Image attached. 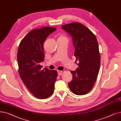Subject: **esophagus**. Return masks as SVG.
<instances>
[{
	"mask_svg": "<svg viewBox=\"0 0 121 121\" xmlns=\"http://www.w3.org/2000/svg\"><path fill=\"white\" fill-rule=\"evenodd\" d=\"M57 73H58V75H61V73H63V71H60V70H57Z\"/></svg>",
	"mask_w": 121,
	"mask_h": 121,
	"instance_id": "esophagus-1",
	"label": "esophagus"
}]
</instances>
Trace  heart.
Listing matches in <instances>:
<instances>
[{
	"instance_id": "b5f03b06",
	"label": "heart",
	"mask_w": 121,
	"mask_h": 121,
	"mask_svg": "<svg viewBox=\"0 0 121 121\" xmlns=\"http://www.w3.org/2000/svg\"><path fill=\"white\" fill-rule=\"evenodd\" d=\"M59 39H61V40H64V39H66V40H68L67 36L63 34H61L59 35Z\"/></svg>"
}]
</instances>
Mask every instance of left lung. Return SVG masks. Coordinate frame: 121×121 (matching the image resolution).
Returning <instances> with one entry per match:
<instances>
[{
  "mask_svg": "<svg viewBox=\"0 0 121 121\" xmlns=\"http://www.w3.org/2000/svg\"><path fill=\"white\" fill-rule=\"evenodd\" d=\"M62 28L72 36L74 56L78 62L77 70L71 71L73 79L68 85L76 95H85L93 87L99 71L100 54L97 39L90 29L80 23L64 25Z\"/></svg>",
  "mask_w": 121,
  "mask_h": 121,
  "instance_id": "left-lung-1",
  "label": "left lung"
}]
</instances>
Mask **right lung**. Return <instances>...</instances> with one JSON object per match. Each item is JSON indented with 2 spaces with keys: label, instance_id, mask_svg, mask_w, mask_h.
<instances>
[{
  "label": "right lung",
  "instance_id": "obj_1",
  "mask_svg": "<svg viewBox=\"0 0 121 121\" xmlns=\"http://www.w3.org/2000/svg\"><path fill=\"white\" fill-rule=\"evenodd\" d=\"M56 28L43 27L30 30L21 41L17 61L20 77L25 86L36 98L45 99L53 93L58 73L56 70L42 69L44 60L43 43Z\"/></svg>",
  "mask_w": 121,
  "mask_h": 121
}]
</instances>
